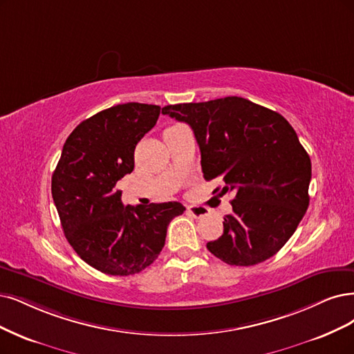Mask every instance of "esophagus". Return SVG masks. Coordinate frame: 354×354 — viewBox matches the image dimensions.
<instances>
[{"label": "esophagus", "instance_id": "1", "mask_svg": "<svg viewBox=\"0 0 354 354\" xmlns=\"http://www.w3.org/2000/svg\"><path fill=\"white\" fill-rule=\"evenodd\" d=\"M188 213L191 216H194L195 218H201V217L208 214V210H207L205 207H201V205H189L188 207Z\"/></svg>", "mask_w": 354, "mask_h": 354}]
</instances>
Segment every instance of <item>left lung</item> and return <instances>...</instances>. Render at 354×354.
Instances as JSON below:
<instances>
[{"label":"left lung","instance_id":"8db88e82","mask_svg":"<svg viewBox=\"0 0 354 354\" xmlns=\"http://www.w3.org/2000/svg\"><path fill=\"white\" fill-rule=\"evenodd\" d=\"M162 113L188 124L201 151L205 180L233 194L223 234L207 250L229 266H255L290 239L309 205L310 159L284 118L251 100L167 104Z\"/></svg>","mask_w":354,"mask_h":354}]
</instances>
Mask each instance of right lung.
I'll return each instance as SVG.
<instances>
[{
	"label": "right lung",
	"instance_id": "obj_1",
	"mask_svg": "<svg viewBox=\"0 0 354 354\" xmlns=\"http://www.w3.org/2000/svg\"><path fill=\"white\" fill-rule=\"evenodd\" d=\"M160 106L129 102L78 124L52 175V198L65 238L84 263L109 276L149 267L165 246L176 201L124 205L116 182L134 169L137 142L156 125Z\"/></svg>",
	"mask_w": 354,
	"mask_h": 354
}]
</instances>
